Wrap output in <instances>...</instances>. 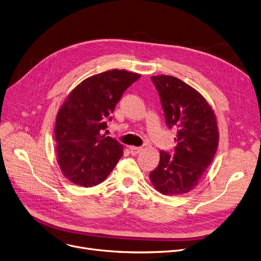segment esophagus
<instances>
[{
  "instance_id": "obj_1",
  "label": "esophagus",
  "mask_w": 261,
  "mask_h": 261,
  "mask_svg": "<svg viewBox=\"0 0 261 261\" xmlns=\"http://www.w3.org/2000/svg\"><path fill=\"white\" fill-rule=\"evenodd\" d=\"M141 150H142L141 147H137V146H130V147H129V151H130V154H132L133 156L138 155Z\"/></svg>"
}]
</instances>
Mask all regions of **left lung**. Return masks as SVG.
<instances>
[{"label": "left lung", "mask_w": 261, "mask_h": 261, "mask_svg": "<svg viewBox=\"0 0 261 261\" xmlns=\"http://www.w3.org/2000/svg\"><path fill=\"white\" fill-rule=\"evenodd\" d=\"M168 127L177 128L175 154L160 151V161L149 179L163 195L194 190L213 162L219 142L215 112L205 98L173 75H152Z\"/></svg>", "instance_id": "8db88e82"}]
</instances>
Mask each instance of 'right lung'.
I'll use <instances>...</instances> for the list:
<instances>
[{
	"instance_id": "obj_1",
	"label": "right lung",
	"mask_w": 261,
	"mask_h": 261,
	"mask_svg": "<svg viewBox=\"0 0 261 261\" xmlns=\"http://www.w3.org/2000/svg\"><path fill=\"white\" fill-rule=\"evenodd\" d=\"M141 74L107 70L76 85L57 114L55 138L60 170L73 185L91 188L109 176L123 145L102 134L123 91Z\"/></svg>"
}]
</instances>
